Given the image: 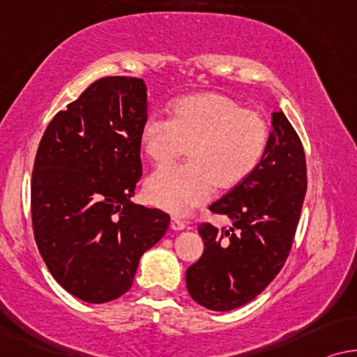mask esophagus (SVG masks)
Here are the masks:
<instances>
[{
  "label": "esophagus",
  "instance_id": "obj_1",
  "mask_svg": "<svg viewBox=\"0 0 357 357\" xmlns=\"http://www.w3.org/2000/svg\"><path fill=\"white\" fill-rule=\"evenodd\" d=\"M169 227H172V229H174V231H183V229L188 228V225H185L183 220L173 217L172 218V225H169Z\"/></svg>",
  "mask_w": 357,
  "mask_h": 357
}]
</instances>
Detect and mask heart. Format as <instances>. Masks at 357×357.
Returning <instances> with one entry per match:
<instances>
[{
  "instance_id": "b5f03b06",
  "label": "heart",
  "mask_w": 357,
  "mask_h": 357,
  "mask_svg": "<svg viewBox=\"0 0 357 357\" xmlns=\"http://www.w3.org/2000/svg\"><path fill=\"white\" fill-rule=\"evenodd\" d=\"M268 124L220 93L176 100L172 118L152 113L140 128V145L153 163L188 152V163L167 165L145 181V197L155 207L184 215L205 202L213 185L231 189L257 167L268 142Z\"/></svg>"
}]
</instances>
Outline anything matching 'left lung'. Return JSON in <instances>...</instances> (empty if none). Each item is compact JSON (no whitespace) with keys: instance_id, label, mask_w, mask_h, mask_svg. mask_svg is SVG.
Returning a JSON list of instances; mask_svg holds the SVG:
<instances>
[{"instance_id":"1","label":"left lung","mask_w":357,"mask_h":357,"mask_svg":"<svg viewBox=\"0 0 357 357\" xmlns=\"http://www.w3.org/2000/svg\"><path fill=\"white\" fill-rule=\"evenodd\" d=\"M305 189L303 144L280 109L272 113L267 147L254 172L210 205L233 225L223 231L208 223L199 227L205 249L185 272L190 298L227 312L262 293L288 257Z\"/></svg>"}]
</instances>
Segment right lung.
Segmentation results:
<instances>
[{
  "instance_id": "right-lung-1",
  "label": "right lung",
  "mask_w": 357,
  "mask_h": 357,
  "mask_svg": "<svg viewBox=\"0 0 357 357\" xmlns=\"http://www.w3.org/2000/svg\"><path fill=\"white\" fill-rule=\"evenodd\" d=\"M144 80L103 77L52 119L32 173V225L53 278L103 304L132 286L139 260L167 233L169 215L130 197L142 176Z\"/></svg>"
}]
</instances>
